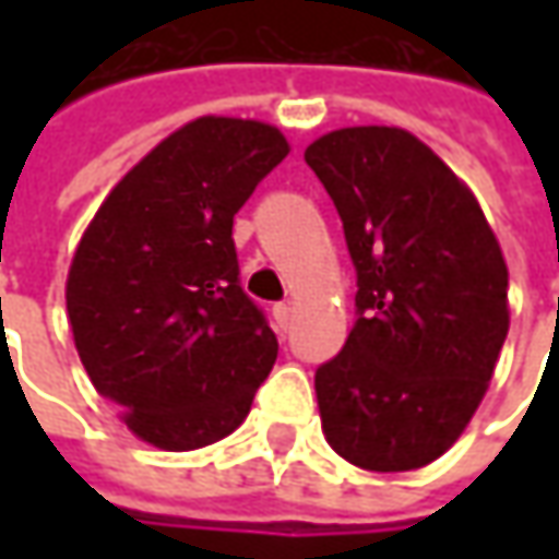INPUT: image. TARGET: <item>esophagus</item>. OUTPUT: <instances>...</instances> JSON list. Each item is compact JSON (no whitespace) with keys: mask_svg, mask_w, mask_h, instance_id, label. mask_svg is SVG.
I'll use <instances>...</instances> for the list:
<instances>
[{"mask_svg":"<svg viewBox=\"0 0 559 559\" xmlns=\"http://www.w3.org/2000/svg\"><path fill=\"white\" fill-rule=\"evenodd\" d=\"M273 320H276V326H280L283 333L289 330V320H292V305H289V301H283V305H276V308H273Z\"/></svg>","mask_w":559,"mask_h":559,"instance_id":"1","label":"esophagus"}]
</instances>
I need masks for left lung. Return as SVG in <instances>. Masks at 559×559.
Returning <instances> with one entry per match:
<instances>
[{"instance_id":"obj_1","label":"left lung","mask_w":559,"mask_h":559,"mask_svg":"<svg viewBox=\"0 0 559 559\" xmlns=\"http://www.w3.org/2000/svg\"><path fill=\"white\" fill-rule=\"evenodd\" d=\"M345 226L360 317L313 376L338 457L407 473L461 439L510 330L507 261L473 189L401 127H342L305 148Z\"/></svg>"}]
</instances>
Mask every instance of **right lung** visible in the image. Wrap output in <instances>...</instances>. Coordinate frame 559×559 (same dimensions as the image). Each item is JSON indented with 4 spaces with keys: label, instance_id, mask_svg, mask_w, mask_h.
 I'll return each instance as SVG.
<instances>
[{
    "label": "right lung",
    "instance_id": "right-lung-1",
    "mask_svg": "<svg viewBox=\"0 0 559 559\" xmlns=\"http://www.w3.org/2000/svg\"><path fill=\"white\" fill-rule=\"evenodd\" d=\"M289 155L264 120L174 130L98 204L64 283L76 355L127 429L195 451L242 426L276 335L239 286L233 217Z\"/></svg>",
    "mask_w": 559,
    "mask_h": 559
}]
</instances>
